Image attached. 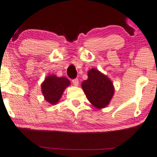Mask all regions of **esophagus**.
<instances>
[{"label":"esophagus","mask_w":157,"mask_h":157,"mask_svg":"<svg viewBox=\"0 0 157 157\" xmlns=\"http://www.w3.org/2000/svg\"><path fill=\"white\" fill-rule=\"evenodd\" d=\"M72 83L75 86H78L79 85V80L77 79H75V80H72Z\"/></svg>","instance_id":"34e87169"}]
</instances>
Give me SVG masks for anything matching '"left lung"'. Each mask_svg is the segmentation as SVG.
<instances>
[{
    "instance_id": "8db88e82",
    "label": "left lung",
    "mask_w": 157,
    "mask_h": 157,
    "mask_svg": "<svg viewBox=\"0 0 157 157\" xmlns=\"http://www.w3.org/2000/svg\"><path fill=\"white\" fill-rule=\"evenodd\" d=\"M81 86L88 101L97 109L108 106L114 95V86L110 79L94 68L88 71V79Z\"/></svg>"
}]
</instances>
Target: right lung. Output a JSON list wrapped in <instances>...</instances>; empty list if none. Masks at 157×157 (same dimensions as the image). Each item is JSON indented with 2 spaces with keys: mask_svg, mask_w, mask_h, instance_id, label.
Instances as JSON below:
<instances>
[{
  "mask_svg": "<svg viewBox=\"0 0 157 157\" xmlns=\"http://www.w3.org/2000/svg\"><path fill=\"white\" fill-rule=\"evenodd\" d=\"M70 84L67 77L50 75L45 77L41 85V93L47 102L54 105L59 101L63 91Z\"/></svg>",
  "mask_w": 157,
  "mask_h": 157,
  "instance_id": "1",
  "label": "right lung"
}]
</instances>
